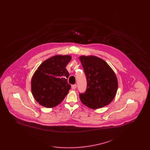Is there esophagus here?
<instances>
[{
    "mask_svg": "<svg viewBox=\"0 0 150 150\" xmlns=\"http://www.w3.org/2000/svg\"><path fill=\"white\" fill-rule=\"evenodd\" d=\"M71 88L72 89H75L76 88V84H74V85H72Z\"/></svg>",
    "mask_w": 150,
    "mask_h": 150,
    "instance_id": "34e87169",
    "label": "esophagus"
}]
</instances>
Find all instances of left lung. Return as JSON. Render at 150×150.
Wrapping results in <instances>:
<instances>
[{"label":"left lung","mask_w":150,"mask_h":150,"mask_svg":"<svg viewBox=\"0 0 150 150\" xmlns=\"http://www.w3.org/2000/svg\"><path fill=\"white\" fill-rule=\"evenodd\" d=\"M86 74V92L80 93L81 102L92 109L108 105L117 89V79L112 69L102 59L89 56L79 57Z\"/></svg>","instance_id":"8db88e82"}]
</instances>
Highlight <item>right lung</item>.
<instances>
[{
    "label": "right lung",
    "instance_id": "add662e5",
    "mask_svg": "<svg viewBox=\"0 0 150 150\" xmlns=\"http://www.w3.org/2000/svg\"><path fill=\"white\" fill-rule=\"evenodd\" d=\"M71 59L69 55H57L44 61L31 79V91L36 100L47 108L59 105L71 88L66 69Z\"/></svg>",
    "mask_w": 150,
    "mask_h": 150
}]
</instances>
